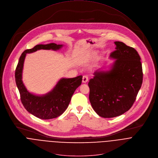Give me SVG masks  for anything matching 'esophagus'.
Wrapping results in <instances>:
<instances>
[{
	"label": "esophagus",
	"mask_w": 158,
	"mask_h": 158,
	"mask_svg": "<svg viewBox=\"0 0 158 158\" xmlns=\"http://www.w3.org/2000/svg\"><path fill=\"white\" fill-rule=\"evenodd\" d=\"M89 80V78H88V76L87 75H84L83 77H82V82L84 83H85L88 81Z\"/></svg>",
	"instance_id": "1"
}]
</instances>
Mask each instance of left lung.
I'll use <instances>...</instances> for the list:
<instances>
[{"mask_svg":"<svg viewBox=\"0 0 158 158\" xmlns=\"http://www.w3.org/2000/svg\"><path fill=\"white\" fill-rule=\"evenodd\" d=\"M110 57L116 59L108 72L97 71L88 83L89 100L101 117L121 115L132 107L143 82L141 58L136 50L121 41H115Z\"/></svg>","mask_w":158,"mask_h":158,"instance_id":"1","label":"left lung"}]
</instances>
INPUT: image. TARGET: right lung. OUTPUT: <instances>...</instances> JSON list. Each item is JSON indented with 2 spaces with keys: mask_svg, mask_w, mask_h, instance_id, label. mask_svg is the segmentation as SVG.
I'll return each instance as SVG.
<instances>
[{
  "mask_svg": "<svg viewBox=\"0 0 158 158\" xmlns=\"http://www.w3.org/2000/svg\"><path fill=\"white\" fill-rule=\"evenodd\" d=\"M61 47V44L49 43L37 44L31 49H26L21 55L15 69V82L23 106L29 113L40 119L55 118L64 113L69 106L74 91L82 83V76L74 78H63L50 92L45 95L36 96L27 91L22 81L25 58L27 53L39 49L57 50Z\"/></svg>",
  "mask_w": 158,
  "mask_h": 158,
  "instance_id": "add662e5",
  "label": "right lung"
}]
</instances>
